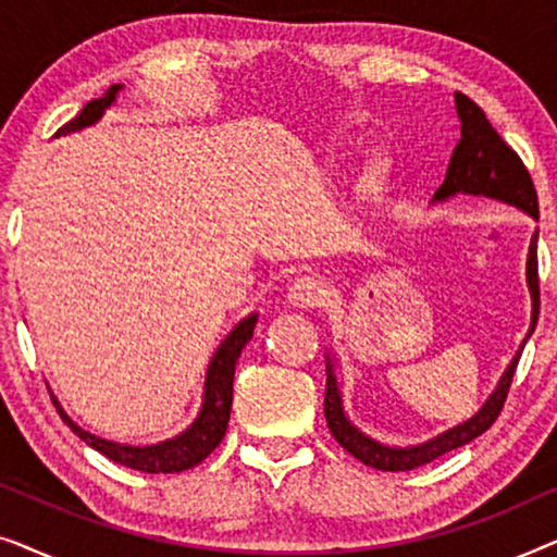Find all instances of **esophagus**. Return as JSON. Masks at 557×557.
<instances>
[{"instance_id":"1","label":"esophagus","mask_w":557,"mask_h":557,"mask_svg":"<svg viewBox=\"0 0 557 557\" xmlns=\"http://www.w3.org/2000/svg\"><path fill=\"white\" fill-rule=\"evenodd\" d=\"M326 288L317 276H301L288 286V301L299 309H317L324 304Z\"/></svg>"}]
</instances>
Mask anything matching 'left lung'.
I'll return each instance as SVG.
<instances>
[{
    "instance_id": "left-lung-1",
    "label": "left lung",
    "mask_w": 557,
    "mask_h": 557,
    "mask_svg": "<svg viewBox=\"0 0 557 557\" xmlns=\"http://www.w3.org/2000/svg\"><path fill=\"white\" fill-rule=\"evenodd\" d=\"M456 113L461 119V139L456 144L451 164H448L444 185L436 189L433 200H448L454 195H484L494 197V200L517 205V208L528 212L532 218H540L537 212V193L532 185V177L528 166L522 164V159L502 136L494 132V126L486 119V113L471 101L469 96L456 94ZM528 286L532 296V324L530 332H535L537 314H540V276H537V233L532 235L530 243V256H528ZM528 342V339H524ZM522 342V347H524ZM520 352L515 355V360L509 362L505 375H502L497 391L490 395V400L484 403L482 410L474 418H469L467 423L456 425V429L441 433L438 438L429 441V444L410 446V448H391L377 444L355 429L347 421L345 410H342V398L337 377L332 372V362L326 364V391H324V416L326 425H330L332 436L337 438L342 448H347L355 459L368 463L372 469L380 471H410L431 463L438 456H444L454 448H459L476 436H482L484 431L492 429V423L497 421L502 408H505L509 385H512L517 362H520Z\"/></svg>"
}]
</instances>
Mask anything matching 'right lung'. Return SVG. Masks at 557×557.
Wrapping results in <instances>:
<instances>
[{
  "instance_id": "add662e5",
  "label": "right lung",
  "mask_w": 557,
  "mask_h": 557,
  "mask_svg": "<svg viewBox=\"0 0 557 557\" xmlns=\"http://www.w3.org/2000/svg\"><path fill=\"white\" fill-rule=\"evenodd\" d=\"M119 88L121 86H111L101 98H94V101L83 106L78 116L67 121L63 128H58V134H67V132H75V128L96 124V121L101 119V113L113 103ZM253 326H256V314H250L248 319H243L231 334H227V339L220 345L208 368L200 416L195 418V423L189 425L182 436L164 441V444L124 446V444H113V441L98 438L94 433L83 431L81 425H75L71 418L63 413V408L58 406L55 398H52V403H55L60 418L71 425L75 436H81V441H86V444L90 448H96V451L109 456L111 461L124 463V467L136 469V471H147V474H174V471L193 469L205 459V456L215 451L220 441L225 436L227 421H231V406H233L235 362H238L243 347L248 345L250 337H253Z\"/></svg>"
}]
</instances>
